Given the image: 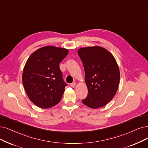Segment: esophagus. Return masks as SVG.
Here are the masks:
<instances>
[{
    "instance_id": "1",
    "label": "esophagus",
    "mask_w": 148,
    "mask_h": 148,
    "mask_svg": "<svg viewBox=\"0 0 148 148\" xmlns=\"http://www.w3.org/2000/svg\"><path fill=\"white\" fill-rule=\"evenodd\" d=\"M76 85V82H73V83H72V84H70L71 87H73V88L75 87Z\"/></svg>"
}]
</instances>
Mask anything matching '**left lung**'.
Returning <instances> with one entry per match:
<instances>
[{"mask_svg": "<svg viewBox=\"0 0 148 148\" xmlns=\"http://www.w3.org/2000/svg\"><path fill=\"white\" fill-rule=\"evenodd\" d=\"M85 71L88 95L82 102L88 108L106 106L115 95L120 73L114 56L103 47L93 46L78 50Z\"/></svg>", "mask_w": 148, "mask_h": 148, "instance_id": "obj_1", "label": "left lung"}]
</instances>
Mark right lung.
I'll use <instances>...</instances> for the list:
<instances>
[{
    "label": "right lung",
    "instance_id": "1",
    "mask_svg": "<svg viewBox=\"0 0 148 148\" xmlns=\"http://www.w3.org/2000/svg\"><path fill=\"white\" fill-rule=\"evenodd\" d=\"M68 53L66 49L48 45L33 52L27 60L22 82L29 99L38 107L50 108L61 101L67 84L60 63Z\"/></svg>",
    "mask_w": 148,
    "mask_h": 148
}]
</instances>
